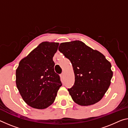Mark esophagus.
I'll return each instance as SVG.
<instances>
[{
  "label": "esophagus",
  "mask_w": 128,
  "mask_h": 128,
  "mask_svg": "<svg viewBox=\"0 0 128 128\" xmlns=\"http://www.w3.org/2000/svg\"><path fill=\"white\" fill-rule=\"evenodd\" d=\"M64 73H62V74H60V78H64Z\"/></svg>",
  "instance_id": "esophagus-1"
}]
</instances>
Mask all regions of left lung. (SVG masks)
<instances>
[{"mask_svg":"<svg viewBox=\"0 0 128 128\" xmlns=\"http://www.w3.org/2000/svg\"><path fill=\"white\" fill-rule=\"evenodd\" d=\"M58 50L72 64L75 82L68 90L74 102L88 106L100 101L111 83L110 62L101 52L79 40L62 42Z\"/></svg>","mask_w":128,"mask_h":128,"instance_id":"left-lung-1","label":"left lung"}]
</instances>
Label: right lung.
I'll return each instance as SVG.
<instances>
[{"label": "right lung", "mask_w": 128, "mask_h": 128, "mask_svg": "<svg viewBox=\"0 0 128 128\" xmlns=\"http://www.w3.org/2000/svg\"><path fill=\"white\" fill-rule=\"evenodd\" d=\"M59 43L44 42L20 60L16 84L20 95L32 108L43 109L53 104L62 86L54 70L53 57Z\"/></svg>", "instance_id": "add662e5"}]
</instances>
